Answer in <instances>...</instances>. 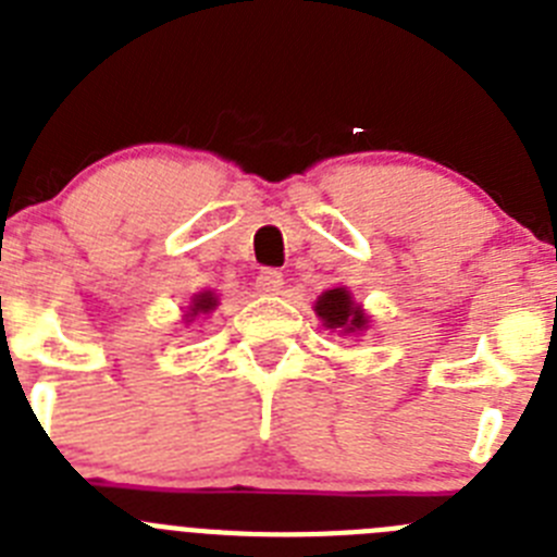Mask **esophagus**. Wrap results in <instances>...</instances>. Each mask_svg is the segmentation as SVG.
<instances>
[{
    "label": "esophagus",
    "instance_id": "1",
    "mask_svg": "<svg viewBox=\"0 0 557 557\" xmlns=\"http://www.w3.org/2000/svg\"><path fill=\"white\" fill-rule=\"evenodd\" d=\"M284 287V275L278 270H262L256 275V289L262 295H278Z\"/></svg>",
    "mask_w": 557,
    "mask_h": 557
}]
</instances>
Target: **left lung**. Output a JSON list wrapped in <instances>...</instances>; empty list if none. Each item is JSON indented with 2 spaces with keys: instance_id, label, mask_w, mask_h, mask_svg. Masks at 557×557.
<instances>
[{
  "instance_id": "8db88e82",
  "label": "left lung",
  "mask_w": 557,
  "mask_h": 557,
  "mask_svg": "<svg viewBox=\"0 0 557 557\" xmlns=\"http://www.w3.org/2000/svg\"><path fill=\"white\" fill-rule=\"evenodd\" d=\"M314 314L321 318L323 326L337 332L339 337H359L371 329V314L362 309V304L354 301L351 289L343 287V284L318 295Z\"/></svg>"
}]
</instances>
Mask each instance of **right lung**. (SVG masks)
Wrapping results in <instances>:
<instances>
[{
  "mask_svg": "<svg viewBox=\"0 0 557 557\" xmlns=\"http://www.w3.org/2000/svg\"><path fill=\"white\" fill-rule=\"evenodd\" d=\"M218 307H220L218 293H214V289H200V293H195L189 298V307H186L184 321L186 323L198 321V318H203V314H211Z\"/></svg>",
  "mask_w": 557,
  "mask_h": 557,
  "instance_id": "right-lung-1",
  "label": "right lung"
}]
</instances>
